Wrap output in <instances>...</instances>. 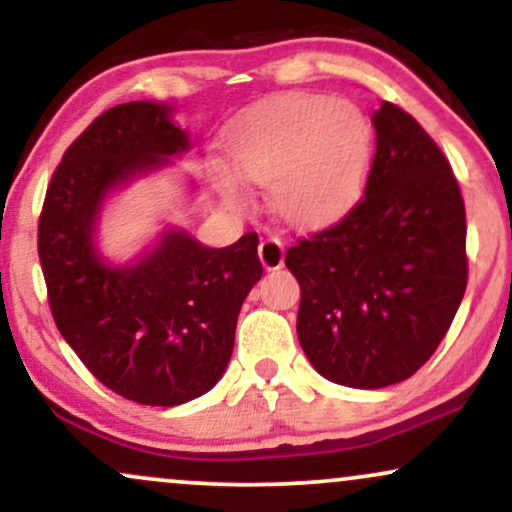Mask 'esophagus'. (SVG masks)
<instances>
[{"label":"esophagus","mask_w":512,"mask_h":512,"mask_svg":"<svg viewBox=\"0 0 512 512\" xmlns=\"http://www.w3.org/2000/svg\"><path fill=\"white\" fill-rule=\"evenodd\" d=\"M257 252H260V260L267 269H279L284 264V243L279 238H262Z\"/></svg>","instance_id":"obj_1"}]
</instances>
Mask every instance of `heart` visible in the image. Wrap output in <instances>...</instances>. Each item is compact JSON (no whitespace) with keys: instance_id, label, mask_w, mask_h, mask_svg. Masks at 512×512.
<instances>
[{"instance_id":"1","label":"heart","mask_w":512,"mask_h":512,"mask_svg":"<svg viewBox=\"0 0 512 512\" xmlns=\"http://www.w3.org/2000/svg\"><path fill=\"white\" fill-rule=\"evenodd\" d=\"M233 166L245 180L272 187L274 207L293 223H320L342 214L366 185L373 127L349 101L293 96L260 110L233 134ZM223 197L240 204L231 178Z\"/></svg>"}]
</instances>
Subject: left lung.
<instances>
[{
    "mask_svg": "<svg viewBox=\"0 0 512 512\" xmlns=\"http://www.w3.org/2000/svg\"><path fill=\"white\" fill-rule=\"evenodd\" d=\"M373 127L363 197L286 250L305 356L327 380L361 390L424 366L467 289V219L448 158L395 103L380 105Z\"/></svg>",
    "mask_w": 512,
    "mask_h": 512,
    "instance_id": "left-lung-1",
    "label": "left lung"
}]
</instances>
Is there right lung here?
I'll list each match as a JSON object with an SVG mask.
<instances>
[{
    "instance_id": "1",
    "label": "right lung",
    "mask_w": 512,
    "mask_h": 512,
    "mask_svg": "<svg viewBox=\"0 0 512 512\" xmlns=\"http://www.w3.org/2000/svg\"><path fill=\"white\" fill-rule=\"evenodd\" d=\"M190 149L161 103L132 101L88 125L52 173L38 221V257L57 330L105 387L151 407L185 404L219 383L240 305L260 281L257 233L207 248L185 231L132 267L93 245L105 195Z\"/></svg>"
}]
</instances>
